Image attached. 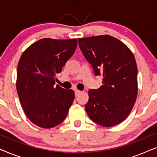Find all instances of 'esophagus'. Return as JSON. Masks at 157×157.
Returning a JSON list of instances; mask_svg holds the SVG:
<instances>
[{
  "mask_svg": "<svg viewBox=\"0 0 157 157\" xmlns=\"http://www.w3.org/2000/svg\"><path fill=\"white\" fill-rule=\"evenodd\" d=\"M81 92H82V91H79V90H75V94H76V96H78L80 94H81Z\"/></svg>",
  "mask_w": 157,
  "mask_h": 157,
  "instance_id": "1",
  "label": "esophagus"
}]
</instances>
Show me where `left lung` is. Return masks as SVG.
I'll use <instances>...</instances> for the list:
<instances>
[{"instance_id":"1","label":"left lung","mask_w":157,"mask_h":157,"mask_svg":"<svg viewBox=\"0 0 157 157\" xmlns=\"http://www.w3.org/2000/svg\"><path fill=\"white\" fill-rule=\"evenodd\" d=\"M83 56L103 85L90 89L85 109L90 119L105 127L124 121L132 111L138 94L137 66L132 51L109 35L78 38Z\"/></svg>"}]
</instances>
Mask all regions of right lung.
I'll use <instances>...</instances> for the list:
<instances>
[{
    "mask_svg": "<svg viewBox=\"0 0 157 157\" xmlns=\"http://www.w3.org/2000/svg\"><path fill=\"white\" fill-rule=\"evenodd\" d=\"M76 46V38H44L31 44L21 55L17 68V93L26 117L39 127H54L68 114L74 91L54 86L55 78Z\"/></svg>",
    "mask_w": 157,
    "mask_h": 157,
    "instance_id": "right-lung-1",
    "label": "right lung"
}]
</instances>
